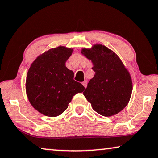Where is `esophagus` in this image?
I'll return each mask as SVG.
<instances>
[{
  "label": "esophagus",
  "mask_w": 158,
  "mask_h": 158,
  "mask_svg": "<svg viewBox=\"0 0 158 158\" xmlns=\"http://www.w3.org/2000/svg\"><path fill=\"white\" fill-rule=\"evenodd\" d=\"M83 85L84 86V87H85V88H86V86H87V84H88V81H83Z\"/></svg>",
  "instance_id": "1"
}]
</instances>
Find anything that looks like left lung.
<instances>
[{
    "instance_id": "1",
    "label": "left lung",
    "mask_w": 158,
    "mask_h": 158,
    "mask_svg": "<svg viewBox=\"0 0 158 158\" xmlns=\"http://www.w3.org/2000/svg\"><path fill=\"white\" fill-rule=\"evenodd\" d=\"M81 54L91 60L95 73L83 92L93 109L103 116L122 111L130 100L132 81L119 57L104 45L83 48Z\"/></svg>"
}]
</instances>
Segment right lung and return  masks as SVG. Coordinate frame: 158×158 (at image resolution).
Returning <instances> with one entry per match:
<instances>
[{"label": "right lung", "mask_w": 158, "mask_h": 158, "mask_svg": "<svg viewBox=\"0 0 158 158\" xmlns=\"http://www.w3.org/2000/svg\"><path fill=\"white\" fill-rule=\"evenodd\" d=\"M73 48L59 46L39 55L28 70L26 92L32 106L43 115L60 116L76 94L85 90L65 66Z\"/></svg>", "instance_id": "right-lung-1"}]
</instances>
